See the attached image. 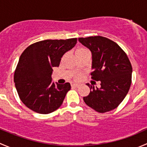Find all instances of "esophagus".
Instances as JSON below:
<instances>
[{
    "label": "esophagus",
    "mask_w": 147,
    "mask_h": 147,
    "mask_svg": "<svg viewBox=\"0 0 147 147\" xmlns=\"http://www.w3.org/2000/svg\"><path fill=\"white\" fill-rule=\"evenodd\" d=\"M71 87H79V84H77V83L72 82V83H71Z\"/></svg>",
    "instance_id": "obj_1"
}]
</instances>
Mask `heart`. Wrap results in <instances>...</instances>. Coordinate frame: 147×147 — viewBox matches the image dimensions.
Here are the masks:
<instances>
[{
	"label": "heart",
	"instance_id": "heart-1",
	"mask_svg": "<svg viewBox=\"0 0 147 147\" xmlns=\"http://www.w3.org/2000/svg\"><path fill=\"white\" fill-rule=\"evenodd\" d=\"M86 51H88L86 48H84V47H78V48L76 50V51H75V54L82 53ZM82 76H83V74L81 73V72H76V73L73 74V75H72V78H73L74 80H80L82 79Z\"/></svg>",
	"mask_w": 147,
	"mask_h": 147
}]
</instances>
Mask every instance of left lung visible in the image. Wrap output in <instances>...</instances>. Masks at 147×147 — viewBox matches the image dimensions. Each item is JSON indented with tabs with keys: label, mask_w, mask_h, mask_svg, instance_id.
Returning <instances> with one entry per match:
<instances>
[{
	"label": "left lung",
	"mask_w": 147,
	"mask_h": 147,
	"mask_svg": "<svg viewBox=\"0 0 147 147\" xmlns=\"http://www.w3.org/2000/svg\"><path fill=\"white\" fill-rule=\"evenodd\" d=\"M79 41L92 55V79L101 82L100 89L87 84L90 92L83 100L100 113L113 110L123 101L131 86L132 67L128 56L116 42L105 37L79 38Z\"/></svg>",
	"instance_id": "8db88e82"
}]
</instances>
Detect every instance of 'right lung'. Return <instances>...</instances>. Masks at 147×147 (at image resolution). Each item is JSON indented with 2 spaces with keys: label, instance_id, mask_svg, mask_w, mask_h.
<instances>
[{
  "label": "right lung",
  "instance_id": "add662e5",
  "mask_svg": "<svg viewBox=\"0 0 147 147\" xmlns=\"http://www.w3.org/2000/svg\"><path fill=\"white\" fill-rule=\"evenodd\" d=\"M77 38L45 40L29 45L20 55L14 73V82L23 103L31 110L47 115L58 109L69 82H52L53 68L60 65L61 57L76 45Z\"/></svg>",
  "mask_w": 147,
  "mask_h": 147
}]
</instances>
